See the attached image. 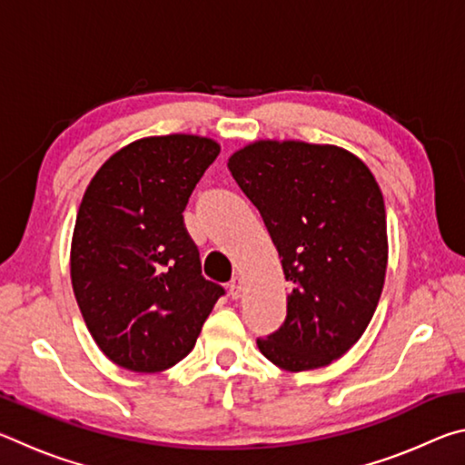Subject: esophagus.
Wrapping results in <instances>:
<instances>
[{"label":"esophagus","instance_id":"34e87169","mask_svg":"<svg viewBox=\"0 0 465 465\" xmlns=\"http://www.w3.org/2000/svg\"><path fill=\"white\" fill-rule=\"evenodd\" d=\"M242 291H243V279L238 274V277H233L230 282V295L233 299H238V297H242Z\"/></svg>","mask_w":465,"mask_h":465}]
</instances>
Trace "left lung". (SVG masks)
Wrapping results in <instances>:
<instances>
[{"mask_svg": "<svg viewBox=\"0 0 465 465\" xmlns=\"http://www.w3.org/2000/svg\"><path fill=\"white\" fill-rule=\"evenodd\" d=\"M261 211L289 281L287 318L256 344L285 371L341 359L371 322L388 269V223L375 176L338 145L261 139L227 160Z\"/></svg>", "mask_w": 465, "mask_h": 465, "instance_id": "1", "label": "left lung"}]
</instances>
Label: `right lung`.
<instances>
[{
  "label": "right lung",
  "instance_id": "right-lung-1",
  "mask_svg": "<svg viewBox=\"0 0 465 465\" xmlns=\"http://www.w3.org/2000/svg\"><path fill=\"white\" fill-rule=\"evenodd\" d=\"M219 149L186 133L137 139L85 188L69 258L74 293L100 351L129 371L183 361L223 295L201 274L183 217Z\"/></svg>",
  "mask_w": 465,
  "mask_h": 465
}]
</instances>
